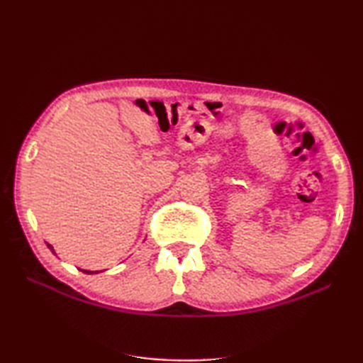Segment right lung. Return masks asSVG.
Returning <instances> with one entry per match:
<instances>
[{
  "label": "right lung",
  "instance_id": "right-lung-1",
  "mask_svg": "<svg viewBox=\"0 0 363 363\" xmlns=\"http://www.w3.org/2000/svg\"><path fill=\"white\" fill-rule=\"evenodd\" d=\"M48 248H49V250H51V251H52V253H54V248H52V247H51V245H49V243H48ZM54 255H56V253H54ZM83 272H86V274H93V272H91V270H83ZM96 274H97V272H96Z\"/></svg>",
  "mask_w": 363,
  "mask_h": 363
}]
</instances>
